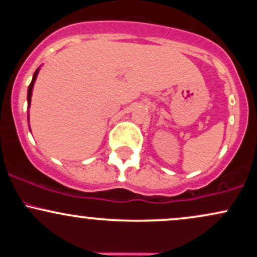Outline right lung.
Wrapping results in <instances>:
<instances>
[{
    "instance_id": "obj_1",
    "label": "right lung",
    "mask_w": 257,
    "mask_h": 257,
    "mask_svg": "<svg viewBox=\"0 0 257 257\" xmlns=\"http://www.w3.org/2000/svg\"><path fill=\"white\" fill-rule=\"evenodd\" d=\"M38 70H40V69H37L36 71H35L31 83H30V85H29V89H28V106H29V107H30L31 95H32V88H34V83H35V81H36V77H37V75H38Z\"/></svg>"
}]
</instances>
